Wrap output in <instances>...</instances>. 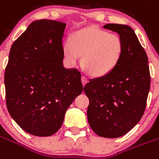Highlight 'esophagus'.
<instances>
[{"label":"esophagus","mask_w":159,"mask_h":159,"mask_svg":"<svg viewBox=\"0 0 159 159\" xmlns=\"http://www.w3.org/2000/svg\"><path fill=\"white\" fill-rule=\"evenodd\" d=\"M81 82H82V85H85V84L88 82L87 78H85V76H82V77H81Z\"/></svg>","instance_id":"obj_1"}]
</instances>
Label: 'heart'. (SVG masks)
<instances>
[{"label":"heart","instance_id":"obj_1","mask_svg":"<svg viewBox=\"0 0 159 159\" xmlns=\"http://www.w3.org/2000/svg\"><path fill=\"white\" fill-rule=\"evenodd\" d=\"M62 50L70 66L78 62L81 55L84 70L91 76L102 77L118 66L124 46L118 35L91 26L73 34L71 40L64 42Z\"/></svg>","mask_w":159,"mask_h":159}]
</instances>
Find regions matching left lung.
<instances>
[{
  "label": "left lung",
  "instance_id": "obj_1",
  "mask_svg": "<svg viewBox=\"0 0 159 159\" xmlns=\"http://www.w3.org/2000/svg\"><path fill=\"white\" fill-rule=\"evenodd\" d=\"M122 40L123 54L106 75L90 79L84 87L89 105L91 129L103 138H118L133 129L144 114L150 87L148 58L137 36L125 25L106 24Z\"/></svg>",
  "mask_w": 159,
  "mask_h": 159
}]
</instances>
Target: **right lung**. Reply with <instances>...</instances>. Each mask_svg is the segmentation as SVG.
Listing matches in <instances>:
<instances>
[{
    "instance_id": "right-lung-1",
    "label": "right lung",
    "mask_w": 159,
    "mask_h": 159,
    "mask_svg": "<svg viewBox=\"0 0 159 159\" xmlns=\"http://www.w3.org/2000/svg\"><path fill=\"white\" fill-rule=\"evenodd\" d=\"M66 25L47 19L32 22L9 52L7 109L22 129L35 136L56 133L69 106L83 91L81 73L63 66Z\"/></svg>"
}]
</instances>
